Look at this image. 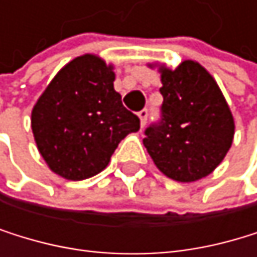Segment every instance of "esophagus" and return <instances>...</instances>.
<instances>
[{"label":"esophagus","instance_id":"1","mask_svg":"<svg viewBox=\"0 0 257 257\" xmlns=\"http://www.w3.org/2000/svg\"><path fill=\"white\" fill-rule=\"evenodd\" d=\"M139 118H140V126L143 127V126L146 124V120H148V111H146V109L140 111V112H139Z\"/></svg>","mask_w":257,"mask_h":257}]
</instances>
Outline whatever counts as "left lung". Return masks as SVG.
<instances>
[{"label":"left lung","mask_w":257,"mask_h":257,"mask_svg":"<svg viewBox=\"0 0 257 257\" xmlns=\"http://www.w3.org/2000/svg\"><path fill=\"white\" fill-rule=\"evenodd\" d=\"M159 66L162 120L145 131L143 145L159 171L177 182L211 174L231 148L234 118L220 87L193 60Z\"/></svg>","instance_id":"1"}]
</instances>
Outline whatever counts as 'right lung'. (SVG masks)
Wrapping results in <instances>:
<instances>
[{"mask_svg":"<svg viewBox=\"0 0 257 257\" xmlns=\"http://www.w3.org/2000/svg\"><path fill=\"white\" fill-rule=\"evenodd\" d=\"M114 66L92 54L69 61L32 109L37 148L51 171L67 180L101 173L118 143L140 120L114 89Z\"/></svg>","mask_w":257,"mask_h":257,"instance_id":"obj_1","label":"right lung"}]
</instances>
